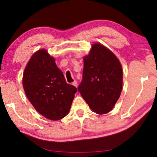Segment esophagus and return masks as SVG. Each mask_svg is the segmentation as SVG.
I'll return each mask as SVG.
<instances>
[{"mask_svg":"<svg viewBox=\"0 0 157 157\" xmlns=\"http://www.w3.org/2000/svg\"><path fill=\"white\" fill-rule=\"evenodd\" d=\"M72 85H73L74 86H75V87H76V88H77V86H78V83H77L76 81H74L73 83H72Z\"/></svg>","mask_w":157,"mask_h":157,"instance_id":"obj_1","label":"esophagus"}]
</instances>
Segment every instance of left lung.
Instances as JSON below:
<instances>
[{"label":"left lung","instance_id":"8db88e82","mask_svg":"<svg viewBox=\"0 0 157 157\" xmlns=\"http://www.w3.org/2000/svg\"><path fill=\"white\" fill-rule=\"evenodd\" d=\"M83 61V79L78 91L94 112L106 114L114 107L121 94V64L111 51L100 44H93Z\"/></svg>","mask_w":157,"mask_h":157}]
</instances>
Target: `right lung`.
I'll return each mask as SVG.
<instances>
[{
	"label": "right lung",
	"instance_id": "1",
	"mask_svg": "<svg viewBox=\"0 0 157 157\" xmlns=\"http://www.w3.org/2000/svg\"><path fill=\"white\" fill-rule=\"evenodd\" d=\"M23 86L36 110L51 120H60L70 110L77 91L67 83L65 76L47 51H37L27 64L23 76Z\"/></svg>",
	"mask_w": 157,
	"mask_h": 157
}]
</instances>
